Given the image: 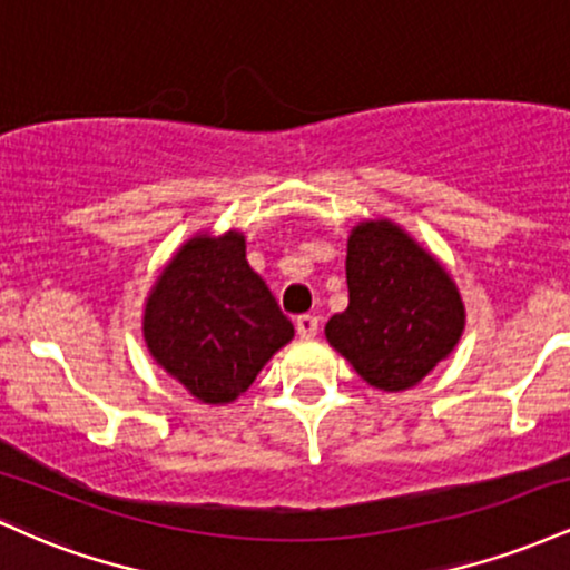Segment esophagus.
Wrapping results in <instances>:
<instances>
[{
  "label": "esophagus",
  "mask_w": 570,
  "mask_h": 570,
  "mask_svg": "<svg viewBox=\"0 0 570 570\" xmlns=\"http://www.w3.org/2000/svg\"><path fill=\"white\" fill-rule=\"evenodd\" d=\"M294 326H297V335L311 340L316 337L318 332V316H313V313H303V316L294 318Z\"/></svg>",
  "instance_id": "esophagus-1"
}]
</instances>
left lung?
I'll return each instance as SVG.
<instances>
[{"label": "left lung", "mask_w": 570, "mask_h": 570, "mask_svg": "<svg viewBox=\"0 0 570 570\" xmlns=\"http://www.w3.org/2000/svg\"><path fill=\"white\" fill-rule=\"evenodd\" d=\"M345 278L348 307L324 332L370 385L412 389L453 353L466 324L455 281L394 222L353 227Z\"/></svg>", "instance_id": "left-lung-1"}]
</instances>
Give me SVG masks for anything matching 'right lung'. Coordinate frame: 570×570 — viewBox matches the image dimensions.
Segmentation results:
<instances>
[{
    "mask_svg": "<svg viewBox=\"0 0 570 570\" xmlns=\"http://www.w3.org/2000/svg\"><path fill=\"white\" fill-rule=\"evenodd\" d=\"M144 343L195 399H238L294 337L271 289L246 263V238H189L163 267L144 305Z\"/></svg>",
    "mask_w": 570,
    "mask_h": 570,
    "instance_id": "right-lung-1",
    "label": "right lung"
}]
</instances>
